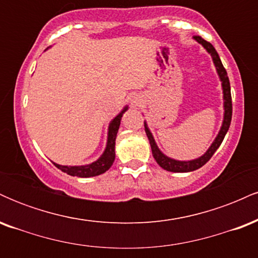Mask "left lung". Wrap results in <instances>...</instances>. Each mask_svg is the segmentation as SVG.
I'll return each mask as SVG.
<instances>
[{"label":"left lung","instance_id":"1","mask_svg":"<svg viewBox=\"0 0 258 258\" xmlns=\"http://www.w3.org/2000/svg\"><path fill=\"white\" fill-rule=\"evenodd\" d=\"M194 38L200 44H203L204 48L211 54L212 60H214V63L216 65V69H217L218 75H220V79L222 81V88H223V99H224L223 123H222L221 131L218 133L217 137H216L214 143L211 144V147L209 148V150H207L203 156H200L199 159L191 160V161H178V160H173L168 158V156L164 155V154L160 152L158 146H156L155 141H154L152 132L149 131L147 123L144 122V128H146V133L148 136V139H149L150 147H152L154 159L156 160L159 166H161L164 170L170 171V172H190V171H195L198 170V168H200L201 166H204V165H205L206 162L212 158V155H214L216 150L218 149V147L221 146L222 142H223L224 136H226L228 130H229L230 121H232L233 108H232V94H230V84H229V79H228L226 69H224L223 64H222L220 59V55H218V53L216 52L215 47L210 42H207L206 40H204L203 37L194 36Z\"/></svg>","mask_w":258,"mask_h":258}]
</instances>
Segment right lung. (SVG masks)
Instances as JSON below:
<instances>
[{
  "mask_svg": "<svg viewBox=\"0 0 258 258\" xmlns=\"http://www.w3.org/2000/svg\"><path fill=\"white\" fill-rule=\"evenodd\" d=\"M126 110L127 106L111 121L110 125H109L106 148L104 153H103V155L100 156L97 161L92 162L90 165H85V166H61V165L54 164V162H53V164H54L59 170L63 171V172L70 174V176L76 177H94L98 176V174L104 173L105 171H108L109 168L111 167L112 162H114L115 160V139H116L117 131H119L121 117H122L123 112Z\"/></svg>",
  "mask_w": 258,
  "mask_h": 258,
  "instance_id": "1",
  "label": "right lung"
}]
</instances>
